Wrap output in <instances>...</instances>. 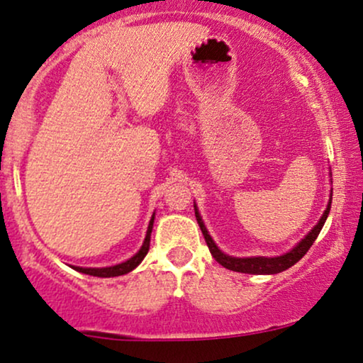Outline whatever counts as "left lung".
Returning a JSON list of instances; mask_svg holds the SVG:
<instances>
[{
  "mask_svg": "<svg viewBox=\"0 0 363 363\" xmlns=\"http://www.w3.org/2000/svg\"><path fill=\"white\" fill-rule=\"evenodd\" d=\"M331 196H333V191L330 193L328 204H326V209H325V213H323V216L320 218V221H318V223L313 226L311 231H309L306 237L301 240V242H298V245L292 247L289 252L282 253V255H277V257H260V255L259 257H233V255H226L225 252H221L220 248H218L215 240H213L211 235H209L206 225H204L203 218H201V215H199V209H198V206H196V203H194V215H196V220H198V225H199L201 231H203L204 240H206L209 252H211V255L215 257V260L218 262V264H221L223 267H226L228 270H233V272L255 274V276H272V274L284 272V270L292 267V265H294L296 262H299L301 259H303L304 253H306L309 248H311L314 240H316L318 235H320L323 225H325L326 218H328V215H330Z\"/></svg>",
  "mask_w": 363,
  "mask_h": 363,
  "instance_id": "8db88e82",
  "label": "left lung"
}]
</instances>
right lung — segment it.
I'll return each mask as SVG.
<instances>
[{
    "mask_svg": "<svg viewBox=\"0 0 363 363\" xmlns=\"http://www.w3.org/2000/svg\"><path fill=\"white\" fill-rule=\"evenodd\" d=\"M154 220H155V213L150 218V223H148L147 235H145V240H143L142 247H140V250L135 253L133 257H130L128 260L121 262V264H116V265H110V267H72V269L77 270V272L87 274V276H94V277H118V276H125V274L132 272L133 269H137L138 265L142 264V260L145 259L148 248H150V235H152V228H154Z\"/></svg>",
    "mask_w": 363,
    "mask_h": 363,
    "instance_id": "obj_1",
    "label": "right lung"
}]
</instances>
